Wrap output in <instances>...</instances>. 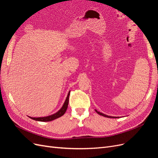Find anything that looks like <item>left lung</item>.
<instances>
[{
	"label": "left lung",
	"instance_id": "left-lung-1",
	"mask_svg": "<svg viewBox=\"0 0 158 158\" xmlns=\"http://www.w3.org/2000/svg\"><path fill=\"white\" fill-rule=\"evenodd\" d=\"M95 111H96L99 114H100V115H102V116H103V117H108V118H117V117H111V116L106 115V114H103V113H100V112L98 111L97 110H95Z\"/></svg>",
	"mask_w": 158,
	"mask_h": 158
}]
</instances>
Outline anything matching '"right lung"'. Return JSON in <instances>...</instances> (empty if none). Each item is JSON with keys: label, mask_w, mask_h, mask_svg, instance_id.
Segmentation results:
<instances>
[{"label": "right lung", "mask_w": 158, "mask_h": 158, "mask_svg": "<svg viewBox=\"0 0 158 158\" xmlns=\"http://www.w3.org/2000/svg\"><path fill=\"white\" fill-rule=\"evenodd\" d=\"M69 95H70V92L68 94L67 98H66L63 107H62V108L59 110V111H57L56 113H55L53 114H51V115H49V116L44 117H37H37H29L33 119V120H35V121H42V122L51 121L55 120V119H56L57 118L60 117L65 113L66 109H67L68 105H69Z\"/></svg>", "instance_id": "1"}]
</instances>
